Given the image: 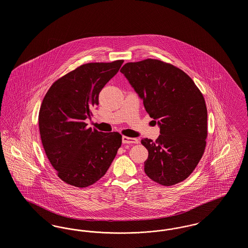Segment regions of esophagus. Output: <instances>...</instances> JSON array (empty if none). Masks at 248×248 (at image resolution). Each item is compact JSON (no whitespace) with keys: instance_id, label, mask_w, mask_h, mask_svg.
Returning a JSON list of instances; mask_svg holds the SVG:
<instances>
[{"instance_id":"34e87169","label":"esophagus","mask_w":248,"mask_h":248,"mask_svg":"<svg viewBox=\"0 0 248 248\" xmlns=\"http://www.w3.org/2000/svg\"><path fill=\"white\" fill-rule=\"evenodd\" d=\"M122 141L124 144H138L139 143V140L138 139H132V138H128L124 136L122 138Z\"/></svg>"}]
</instances>
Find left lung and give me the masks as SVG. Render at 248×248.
Returning a JSON list of instances; mask_svg holds the SVG:
<instances>
[{
	"label": "left lung",
	"mask_w": 248,
	"mask_h": 248,
	"mask_svg": "<svg viewBox=\"0 0 248 248\" xmlns=\"http://www.w3.org/2000/svg\"><path fill=\"white\" fill-rule=\"evenodd\" d=\"M120 71L160 128L156 141L141 140L149 152L146 175L164 186L183 181L198 165L206 144L207 109L200 90L184 71L157 59L129 62Z\"/></svg>",
	"instance_id": "obj_1"
}]
</instances>
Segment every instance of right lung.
<instances>
[{
  "label": "right lung",
  "instance_id": "1",
  "mask_svg": "<svg viewBox=\"0 0 248 248\" xmlns=\"http://www.w3.org/2000/svg\"><path fill=\"white\" fill-rule=\"evenodd\" d=\"M124 60L87 63L52 84L39 112L41 140L52 166L64 182L79 188L95 183L106 174L122 145L117 132L87 128L98 105V94Z\"/></svg>",
  "mask_w": 248,
  "mask_h": 248
}]
</instances>
